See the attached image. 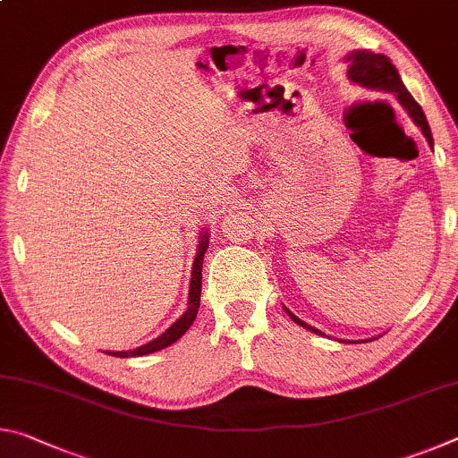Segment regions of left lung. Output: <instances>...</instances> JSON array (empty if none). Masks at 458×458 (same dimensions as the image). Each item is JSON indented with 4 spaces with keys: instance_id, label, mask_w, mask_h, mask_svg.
<instances>
[{
    "instance_id": "8db88e82",
    "label": "left lung",
    "mask_w": 458,
    "mask_h": 458,
    "mask_svg": "<svg viewBox=\"0 0 458 458\" xmlns=\"http://www.w3.org/2000/svg\"><path fill=\"white\" fill-rule=\"evenodd\" d=\"M347 62V79H350L352 84H358V87H363L368 90H379V92H390V95H394L398 98V103L406 108L410 117H412V121L416 123L418 127H420L422 135L426 137V141H428L430 147H434V141H432V133H430V127H428V121H426L424 113L420 105L416 103V100L412 98V95H410L408 89L404 87V82H402L400 74L396 71V66L392 64L390 58H386L384 54H374L369 50H353L347 54V56L344 58ZM286 315L291 317V319L301 325V327L309 329L311 333H317V335H323L325 333L315 329L313 325H309L305 321H301L297 315L291 313L289 309L284 307ZM371 339H377V337H371ZM368 339V341H371ZM344 344H358V341H347L344 339Z\"/></svg>"
}]
</instances>
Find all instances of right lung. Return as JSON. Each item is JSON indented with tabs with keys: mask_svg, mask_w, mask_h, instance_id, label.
I'll return each mask as SVG.
<instances>
[{
	"mask_svg": "<svg viewBox=\"0 0 458 458\" xmlns=\"http://www.w3.org/2000/svg\"><path fill=\"white\" fill-rule=\"evenodd\" d=\"M208 244H210V234L206 230H201L199 234V242H198V252L196 259H193L191 265V278H190V294H188V309H185L183 315L177 319L172 327H167L159 337L151 339L149 344H145L141 347H135V350L129 352H105L108 355H114V358H139V355H147L153 352L164 350V347H169L175 344L185 331L191 327V323L196 321L198 309H199V294H201V265H204V254L208 250Z\"/></svg>",
	"mask_w": 458,
	"mask_h": 458,
	"instance_id": "add662e5",
	"label": "right lung"
}]
</instances>
